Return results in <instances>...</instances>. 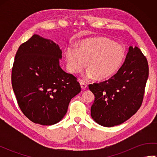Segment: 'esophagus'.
Wrapping results in <instances>:
<instances>
[{"label": "esophagus", "mask_w": 157, "mask_h": 157, "mask_svg": "<svg viewBox=\"0 0 157 157\" xmlns=\"http://www.w3.org/2000/svg\"><path fill=\"white\" fill-rule=\"evenodd\" d=\"M79 84H80L82 89H86L87 88V84H86V83L84 82H83L82 80H79Z\"/></svg>", "instance_id": "obj_1"}]
</instances>
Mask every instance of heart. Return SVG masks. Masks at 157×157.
Returning <instances> with one entry per match:
<instances>
[{"label":"heart","mask_w":157,"mask_h":157,"mask_svg":"<svg viewBox=\"0 0 157 157\" xmlns=\"http://www.w3.org/2000/svg\"><path fill=\"white\" fill-rule=\"evenodd\" d=\"M125 57V51L121 45L105 38H89L79 44L78 50L69 48L66 60L69 70L78 73L88 61V78L93 75L98 80L108 79L118 71Z\"/></svg>","instance_id":"1"}]
</instances>
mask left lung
Segmentation results:
<instances>
[{
  "label": "left lung",
  "mask_w": 157,
  "mask_h": 157,
  "mask_svg": "<svg viewBox=\"0 0 157 157\" xmlns=\"http://www.w3.org/2000/svg\"><path fill=\"white\" fill-rule=\"evenodd\" d=\"M147 59L140 49L129 46L125 61L107 80L89 85L95 98L91 116L99 125H118L140 107L148 78Z\"/></svg>",
  "instance_id": "8db88e82"
}]
</instances>
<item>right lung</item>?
<instances>
[{
    "label": "right lung",
    "instance_id": "obj_1",
    "mask_svg": "<svg viewBox=\"0 0 157 157\" xmlns=\"http://www.w3.org/2000/svg\"><path fill=\"white\" fill-rule=\"evenodd\" d=\"M61 55L57 44L37 34L16 52L13 90L21 111L35 123L51 125L61 121L71 100L81 92L77 78L60 67Z\"/></svg>",
    "mask_w": 157,
    "mask_h": 157
}]
</instances>
